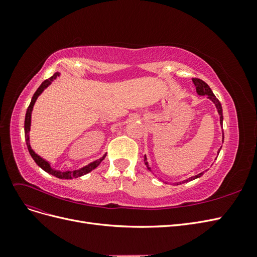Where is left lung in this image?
<instances>
[{
    "mask_svg": "<svg viewBox=\"0 0 257 257\" xmlns=\"http://www.w3.org/2000/svg\"><path fill=\"white\" fill-rule=\"evenodd\" d=\"M192 80H193L194 84H195V87H196L197 94H198V95H207L208 98L211 99L212 102L214 103V105H215V107H216V109H217V112H219V114H220V123H221V125H222V124H223V110H222V106H221L220 100L215 97V95L213 94V92L211 91V89L209 88V85H208L205 81H203L201 79H198V78H193ZM223 139H224V133H223ZM219 152H220V151H219ZM219 152H217V153H219ZM145 161H146L147 167L150 169V167L148 166V162H147L146 155H145ZM203 175H204V173H200V174H198V175H196V176L191 177V178H189V179H186V180L180 182V184H181V183H185V182H189V181H192V180H194V179L199 178L200 176H203ZM178 184H179V183H177V185H178Z\"/></svg>",
    "mask_w": 257,
    "mask_h": 257,
    "instance_id": "obj_1",
    "label": "left lung"
}]
</instances>
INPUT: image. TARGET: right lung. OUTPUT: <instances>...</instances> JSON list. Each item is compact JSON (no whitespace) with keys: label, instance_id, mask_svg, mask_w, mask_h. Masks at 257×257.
Returning <instances> with one entry per match:
<instances>
[{"label":"right lung","instance_id":"1","mask_svg":"<svg viewBox=\"0 0 257 257\" xmlns=\"http://www.w3.org/2000/svg\"><path fill=\"white\" fill-rule=\"evenodd\" d=\"M58 76H60V73H59V72H58V73H54V75L51 76L50 78L46 79V80L40 85V88H38V89L36 90V92L34 93V95H33V97H32V100H31V103H30V105H29V107H28V109H27V113H26V119H25V137H26L27 147H28V150H29V152H30V154H31V157L33 158V160L35 161L36 164H37L38 166H40L41 168H43L46 173H48V174H50V175H52V176H54V177H57V178H60V179H73V178H77V177H81V176H83V175H85V174L90 173L91 170H93L94 168H96V167L100 164V162H102V161L105 159L106 154L104 155L103 158H100L99 160H96V161H94V162L90 163L89 165L84 166V167H82V168H80V169H78V170H72V172H69V170H68V172H61V170H57V169L51 168L49 163H48L47 161H45L44 159H42V158L40 157V155H37V154L32 150V148H31V146H30L29 133H30V126H31V113H32L33 106H34V104H35V102H36L37 97L41 95V93H42L46 88H47L48 85H49L54 79H57Z\"/></svg>","mask_w":257,"mask_h":257}]
</instances>
